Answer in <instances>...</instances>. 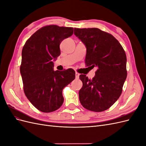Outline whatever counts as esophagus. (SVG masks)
Wrapping results in <instances>:
<instances>
[{"label": "esophagus", "mask_w": 146, "mask_h": 146, "mask_svg": "<svg viewBox=\"0 0 146 146\" xmlns=\"http://www.w3.org/2000/svg\"><path fill=\"white\" fill-rule=\"evenodd\" d=\"M79 76H80V74H79L78 72H76V78L78 79L79 78Z\"/></svg>", "instance_id": "34e87169"}]
</instances>
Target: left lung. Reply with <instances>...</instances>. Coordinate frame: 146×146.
I'll use <instances>...</instances> for the list:
<instances>
[{
    "instance_id": "obj_1",
    "label": "left lung",
    "mask_w": 146,
    "mask_h": 146,
    "mask_svg": "<svg viewBox=\"0 0 146 146\" xmlns=\"http://www.w3.org/2000/svg\"><path fill=\"white\" fill-rule=\"evenodd\" d=\"M74 35L86 48L85 63L97 70L90 80L80 78L79 100L84 108L95 112L108 109L120 97L127 78V57L121 44L111 34L97 28L74 29Z\"/></svg>"
}]
</instances>
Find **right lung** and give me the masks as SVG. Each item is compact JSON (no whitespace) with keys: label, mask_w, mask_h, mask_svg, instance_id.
<instances>
[{"label":"right lung","mask_w":146,"mask_h":146,"mask_svg":"<svg viewBox=\"0 0 146 146\" xmlns=\"http://www.w3.org/2000/svg\"><path fill=\"white\" fill-rule=\"evenodd\" d=\"M74 29L47 25L26 41L22 51L20 72L25 94L39 111L50 113L62 105L63 90L75 79L72 69L54 70V61L60 55V44L72 36Z\"/></svg>","instance_id":"1"}]
</instances>
